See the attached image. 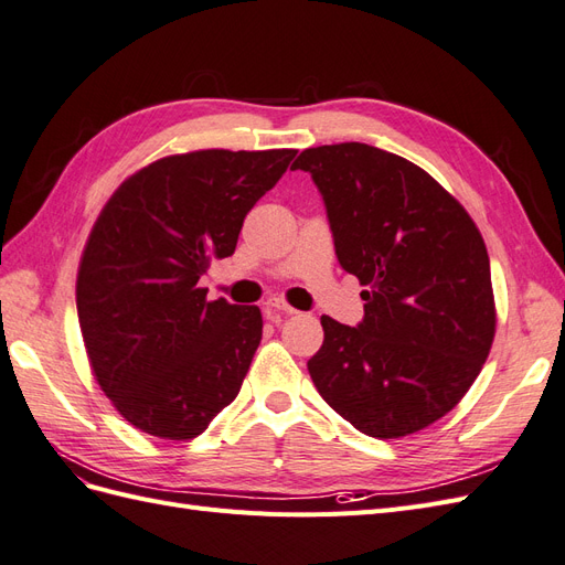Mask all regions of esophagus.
Instances as JSON below:
<instances>
[{
	"label": "esophagus",
	"mask_w": 565,
	"mask_h": 565,
	"mask_svg": "<svg viewBox=\"0 0 565 565\" xmlns=\"http://www.w3.org/2000/svg\"><path fill=\"white\" fill-rule=\"evenodd\" d=\"M266 311L273 316V313H282V316H292V313H297V309L295 306H289L285 299H280V297H273V299H268L266 301Z\"/></svg>",
	"instance_id": "1"
}]
</instances>
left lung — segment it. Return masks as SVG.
<instances>
[{
	"label": "left lung",
	"instance_id": "1",
	"mask_svg": "<svg viewBox=\"0 0 565 565\" xmlns=\"http://www.w3.org/2000/svg\"><path fill=\"white\" fill-rule=\"evenodd\" d=\"M295 169L320 188L337 259L365 289L358 328L322 316L311 380L372 438L431 426L465 398L494 339L481 231L431 174L367 143L306 148Z\"/></svg>",
	"mask_w": 565,
	"mask_h": 565
}]
</instances>
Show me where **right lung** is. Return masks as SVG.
<instances>
[{"mask_svg":"<svg viewBox=\"0 0 565 565\" xmlns=\"http://www.w3.org/2000/svg\"><path fill=\"white\" fill-rule=\"evenodd\" d=\"M295 148L179 152L127 177L94 221L77 318L100 391L134 429L191 440L231 405L262 341L259 306L207 301L198 280Z\"/></svg>","mask_w":565,"mask_h":565,"instance_id":"right-lung-1","label":"right lung"}]
</instances>
